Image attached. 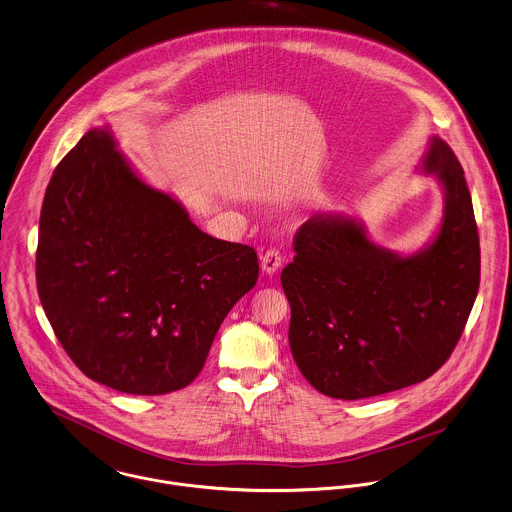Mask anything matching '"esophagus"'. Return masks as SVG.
<instances>
[{
  "label": "esophagus",
  "mask_w": 512,
  "mask_h": 512,
  "mask_svg": "<svg viewBox=\"0 0 512 512\" xmlns=\"http://www.w3.org/2000/svg\"><path fill=\"white\" fill-rule=\"evenodd\" d=\"M281 253H279V249H269V251H265L263 253V257H261V269H263V273L265 275H273V273H277V269L281 267Z\"/></svg>",
  "instance_id": "1"
}]
</instances>
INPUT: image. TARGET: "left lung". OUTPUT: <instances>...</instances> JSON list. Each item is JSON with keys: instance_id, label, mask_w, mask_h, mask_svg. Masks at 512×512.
I'll list each match as a JSON object with an SVG mask.
<instances>
[{"instance_id": "left-lung-1", "label": "left lung", "mask_w": 512, "mask_h": 512, "mask_svg": "<svg viewBox=\"0 0 512 512\" xmlns=\"http://www.w3.org/2000/svg\"><path fill=\"white\" fill-rule=\"evenodd\" d=\"M443 190L437 233L400 255L346 213H314L281 273L291 305L289 344L308 384L362 400L435 374L459 342L479 291L481 249L465 172L431 136L417 166Z\"/></svg>"}]
</instances>
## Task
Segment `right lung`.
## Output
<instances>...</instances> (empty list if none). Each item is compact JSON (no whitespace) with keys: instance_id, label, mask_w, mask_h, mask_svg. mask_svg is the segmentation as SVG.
<instances>
[{"instance_id":"add662e5","label":"right lung","mask_w":512,"mask_h":512,"mask_svg":"<svg viewBox=\"0 0 512 512\" xmlns=\"http://www.w3.org/2000/svg\"><path fill=\"white\" fill-rule=\"evenodd\" d=\"M37 291L71 360L132 396L186 388L257 253L204 233L172 194L146 184L108 126L57 166L41 207Z\"/></svg>"}]
</instances>
